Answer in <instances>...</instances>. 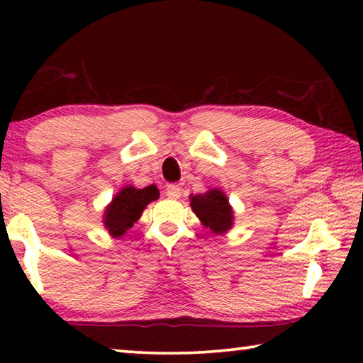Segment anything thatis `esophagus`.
Returning <instances> with one entry per match:
<instances>
[{"mask_svg": "<svg viewBox=\"0 0 363 363\" xmlns=\"http://www.w3.org/2000/svg\"><path fill=\"white\" fill-rule=\"evenodd\" d=\"M182 194V189L177 186V184H169V186L167 187V195L169 196V199L173 200H177Z\"/></svg>", "mask_w": 363, "mask_h": 363, "instance_id": "1", "label": "esophagus"}]
</instances>
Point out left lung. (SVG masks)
<instances>
[{"label": "left lung", "mask_w": 363, "mask_h": 363, "mask_svg": "<svg viewBox=\"0 0 363 363\" xmlns=\"http://www.w3.org/2000/svg\"><path fill=\"white\" fill-rule=\"evenodd\" d=\"M190 206L206 227L214 233H223L232 227V208L227 196L218 189L190 196Z\"/></svg>", "instance_id": "left-lung-1"}]
</instances>
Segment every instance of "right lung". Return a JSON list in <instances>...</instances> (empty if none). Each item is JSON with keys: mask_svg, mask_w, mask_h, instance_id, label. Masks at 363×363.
<instances>
[{"mask_svg": "<svg viewBox=\"0 0 363 363\" xmlns=\"http://www.w3.org/2000/svg\"><path fill=\"white\" fill-rule=\"evenodd\" d=\"M158 189L153 184L145 189H134L133 186H128L120 190L106 210L104 223H106L108 232L112 235H123L139 219L144 208L150 201L158 199Z\"/></svg>", "mask_w": 363, "mask_h": 363, "instance_id": "right-lung-1", "label": "right lung"}]
</instances>
